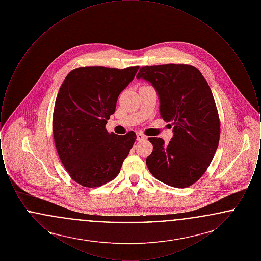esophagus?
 I'll use <instances>...</instances> for the list:
<instances>
[{"mask_svg":"<svg viewBox=\"0 0 261 261\" xmlns=\"http://www.w3.org/2000/svg\"><path fill=\"white\" fill-rule=\"evenodd\" d=\"M146 139H147V136L144 135L143 133H141V132L137 133V140L138 141H143V140H146Z\"/></svg>","mask_w":261,"mask_h":261,"instance_id":"obj_1","label":"esophagus"}]
</instances>
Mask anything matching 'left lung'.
I'll return each instance as SVG.
<instances>
[{
  "label": "left lung",
  "mask_w": 261,
  "mask_h": 261,
  "mask_svg": "<svg viewBox=\"0 0 261 261\" xmlns=\"http://www.w3.org/2000/svg\"><path fill=\"white\" fill-rule=\"evenodd\" d=\"M138 79L155 89L161 116L172 122L173 137L165 145L152 137L149 172L168 186L186 188L206 171L218 147L220 121L211 88L195 66L162 64L141 67Z\"/></svg>",
  "instance_id": "1"
}]
</instances>
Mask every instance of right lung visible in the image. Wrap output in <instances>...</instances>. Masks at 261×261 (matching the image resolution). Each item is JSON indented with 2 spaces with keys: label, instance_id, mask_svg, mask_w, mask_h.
I'll return each mask as SVG.
<instances>
[{
  "label": "right lung",
  "instance_id": "add662e5",
  "mask_svg": "<svg viewBox=\"0 0 261 261\" xmlns=\"http://www.w3.org/2000/svg\"><path fill=\"white\" fill-rule=\"evenodd\" d=\"M138 69L79 67L62 82L53 115L55 145L64 168L82 186L95 188L113 180L133 147L134 131L116 135L109 133L106 124Z\"/></svg>",
  "mask_w": 261,
  "mask_h": 261
}]
</instances>
